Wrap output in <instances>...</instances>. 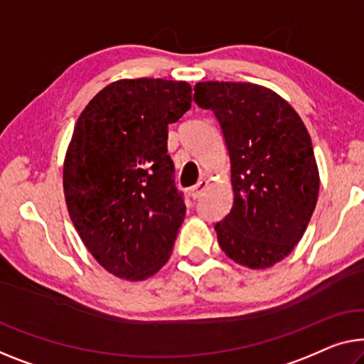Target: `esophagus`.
I'll use <instances>...</instances> for the list:
<instances>
[{
	"mask_svg": "<svg viewBox=\"0 0 364 364\" xmlns=\"http://www.w3.org/2000/svg\"><path fill=\"white\" fill-rule=\"evenodd\" d=\"M205 186H208V181H205V180H199V181L191 188V191H189V193H191V198H193V199L199 198L200 194H203L204 189H205Z\"/></svg>",
	"mask_w": 364,
	"mask_h": 364,
	"instance_id": "34e87169",
	"label": "esophagus"
}]
</instances>
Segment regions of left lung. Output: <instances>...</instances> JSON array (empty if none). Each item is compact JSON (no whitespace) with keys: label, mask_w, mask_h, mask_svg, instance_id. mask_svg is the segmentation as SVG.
Segmentation results:
<instances>
[{"label":"left lung","mask_w":364,"mask_h":364,"mask_svg":"<svg viewBox=\"0 0 364 364\" xmlns=\"http://www.w3.org/2000/svg\"><path fill=\"white\" fill-rule=\"evenodd\" d=\"M194 102L210 109L230 156L234 204L214 229L227 257L243 267H273L307 229L318 196L311 135L291 105L252 83L204 81Z\"/></svg>","instance_id":"obj_1"}]
</instances>
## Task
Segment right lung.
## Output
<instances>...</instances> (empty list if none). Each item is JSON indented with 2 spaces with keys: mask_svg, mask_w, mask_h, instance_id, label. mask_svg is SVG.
Returning <instances> with one entry per match:
<instances>
[{
  "mask_svg": "<svg viewBox=\"0 0 364 364\" xmlns=\"http://www.w3.org/2000/svg\"><path fill=\"white\" fill-rule=\"evenodd\" d=\"M191 109L186 81L119 80L75 126L63 165L70 219L96 262L142 281L166 263L186 214L166 154L168 126Z\"/></svg>",
  "mask_w": 364,
  "mask_h": 364,
  "instance_id": "1",
  "label": "right lung"
}]
</instances>
